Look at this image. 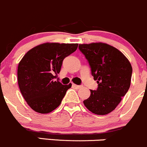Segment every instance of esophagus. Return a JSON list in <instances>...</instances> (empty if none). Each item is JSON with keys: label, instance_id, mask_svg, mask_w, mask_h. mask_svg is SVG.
Here are the masks:
<instances>
[{"label": "esophagus", "instance_id": "1", "mask_svg": "<svg viewBox=\"0 0 147 147\" xmlns=\"http://www.w3.org/2000/svg\"><path fill=\"white\" fill-rule=\"evenodd\" d=\"M72 86L74 87V88H75L76 89H80V88H81L82 87V86H78V85H76V84H73L72 85Z\"/></svg>", "mask_w": 147, "mask_h": 147}]
</instances>
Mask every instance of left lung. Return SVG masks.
Segmentation results:
<instances>
[{"label":"left lung","instance_id":"obj_1","mask_svg":"<svg viewBox=\"0 0 147 147\" xmlns=\"http://www.w3.org/2000/svg\"><path fill=\"white\" fill-rule=\"evenodd\" d=\"M91 68L98 88L90 90V96L83 101L89 111L106 115L116 109L130 86L132 69L130 61L121 51L103 42L79 44Z\"/></svg>","mask_w":147,"mask_h":147}]
</instances>
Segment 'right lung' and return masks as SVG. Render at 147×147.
<instances>
[{
  "label": "right lung",
  "instance_id": "right-lung-1",
  "mask_svg": "<svg viewBox=\"0 0 147 147\" xmlns=\"http://www.w3.org/2000/svg\"><path fill=\"white\" fill-rule=\"evenodd\" d=\"M77 43L45 42L31 49L20 61L17 80L22 94L34 111H53L61 104L71 83L57 79L65 57L76 50Z\"/></svg>",
  "mask_w": 147,
  "mask_h": 147
}]
</instances>
